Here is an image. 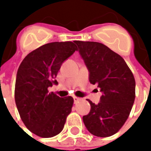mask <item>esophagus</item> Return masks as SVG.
<instances>
[{"label":"esophagus","instance_id":"1","mask_svg":"<svg viewBox=\"0 0 151 151\" xmlns=\"http://www.w3.org/2000/svg\"><path fill=\"white\" fill-rule=\"evenodd\" d=\"M73 99H74V102H75V103L78 102V101L81 100V98H80V97H77V96H73Z\"/></svg>","mask_w":151,"mask_h":151}]
</instances>
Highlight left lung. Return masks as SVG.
Wrapping results in <instances>:
<instances>
[{
  "label": "left lung",
  "instance_id": "obj_1",
  "mask_svg": "<svg viewBox=\"0 0 151 151\" xmlns=\"http://www.w3.org/2000/svg\"><path fill=\"white\" fill-rule=\"evenodd\" d=\"M89 71V81L101 92L100 101L88 100L91 110L83 122L91 134L113 135L124 124L135 98V81L124 60L97 42L75 41Z\"/></svg>",
  "mask_w": 151,
  "mask_h": 151
}]
</instances>
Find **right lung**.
I'll return each mask as SVG.
<instances>
[{
    "instance_id": "right-lung-1",
    "label": "right lung",
    "mask_w": 151,
    "mask_h": 151,
    "mask_svg": "<svg viewBox=\"0 0 151 151\" xmlns=\"http://www.w3.org/2000/svg\"><path fill=\"white\" fill-rule=\"evenodd\" d=\"M77 50L73 42H53L29 53L17 73L15 101L23 124L34 134L50 138L60 134L71 112V96L60 97L48 88L64 61Z\"/></svg>"
}]
</instances>
